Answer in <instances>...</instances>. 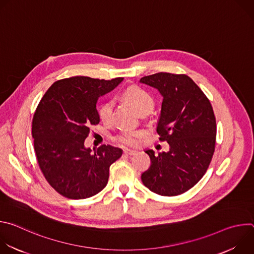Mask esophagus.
I'll list each match as a JSON object with an SVG mask.
<instances>
[{"label":"esophagus","mask_w":254,"mask_h":254,"mask_svg":"<svg viewBox=\"0 0 254 254\" xmlns=\"http://www.w3.org/2000/svg\"><path fill=\"white\" fill-rule=\"evenodd\" d=\"M124 153H125L126 155H129V156H132V155H134V154L136 153V151H133V150H128V149H125V150H124Z\"/></svg>","instance_id":"obj_1"}]
</instances>
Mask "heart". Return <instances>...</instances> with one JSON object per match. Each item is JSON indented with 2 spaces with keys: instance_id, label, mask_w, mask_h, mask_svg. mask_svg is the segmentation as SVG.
Listing matches in <instances>:
<instances>
[{
  "instance_id": "1",
  "label": "heart",
  "mask_w": 254,
  "mask_h": 254,
  "mask_svg": "<svg viewBox=\"0 0 254 254\" xmlns=\"http://www.w3.org/2000/svg\"><path fill=\"white\" fill-rule=\"evenodd\" d=\"M124 98L132 105L134 110L140 114L141 112L153 108L154 101L151 95L144 91L142 88L138 86H130L125 90L123 94ZM115 110V103L114 101L110 100L104 102L98 111V117L103 124H110L113 120ZM144 135V131L142 130H134V129H127L122 131L118 136L117 139L119 142L127 144V146L134 147L138 143L140 137Z\"/></svg>"
}]
</instances>
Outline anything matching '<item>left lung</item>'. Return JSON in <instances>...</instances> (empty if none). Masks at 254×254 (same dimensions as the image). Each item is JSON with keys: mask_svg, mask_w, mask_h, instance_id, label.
Segmentation results:
<instances>
[{"mask_svg": "<svg viewBox=\"0 0 254 254\" xmlns=\"http://www.w3.org/2000/svg\"><path fill=\"white\" fill-rule=\"evenodd\" d=\"M163 96L157 126L169 152L147 150L151 166L141 174L143 185L162 196H177L194 187L206 173L215 151L216 120L212 105L185 74L160 72L140 78Z\"/></svg>", "mask_w": 254, "mask_h": 254, "instance_id": "8db88e82", "label": "left lung"}]
</instances>
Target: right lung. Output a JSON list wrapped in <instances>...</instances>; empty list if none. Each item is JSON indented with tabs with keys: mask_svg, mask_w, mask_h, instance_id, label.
<instances>
[{
	"mask_svg": "<svg viewBox=\"0 0 254 254\" xmlns=\"http://www.w3.org/2000/svg\"><path fill=\"white\" fill-rule=\"evenodd\" d=\"M123 77L112 80L74 76L54 82L40 100L32 122L34 150L51 187L69 199H85L107 184L110 167L123 150L110 144L84 147L90 127L99 123L96 103Z\"/></svg>",
	"mask_w": 254,
	"mask_h": 254,
	"instance_id": "obj_1",
	"label": "right lung"
}]
</instances>
